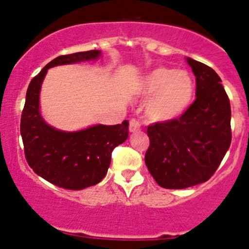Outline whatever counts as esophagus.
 <instances>
[{
    "label": "esophagus",
    "instance_id": "34e87169",
    "mask_svg": "<svg viewBox=\"0 0 249 249\" xmlns=\"http://www.w3.org/2000/svg\"><path fill=\"white\" fill-rule=\"evenodd\" d=\"M138 130H141V123L137 119H131L130 121V132H137Z\"/></svg>",
    "mask_w": 249,
    "mask_h": 249
}]
</instances>
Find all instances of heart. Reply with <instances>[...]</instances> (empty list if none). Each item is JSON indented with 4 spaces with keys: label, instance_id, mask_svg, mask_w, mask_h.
<instances>
[{
    "label": "heart",
    "instance_id": "obj_1",
    "mask_svg": "<svg viewBox=\"0 0 249 249\" xmlns=\"http://www.w3.org/2000/svg\"><path fill=\"white\" fill-rule=\"evenodd\" d=\"M138 92L150 96L145 116L152 123H168L179 118L190 107L194 96V82L186 70L157 68L142 77Z\"/></svg>",
    "mask_w": 249,
    "mask_h": 249
}]
</instances>
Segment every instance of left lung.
<instances>
[{"mask_svg":"<svg viewBox=\"0 0 249 249\" xmlns=\"http://www.w3.org/2000/svg\"><path fill=\"white\" fill-rule=\"evenodd\" d=\"M196 76V101L178 119L147 127L145 164L159 186L181 190L207 181L232 141L231 104L212 68L186 57Z\"/></svg>","mask_w":249,"mask_h":249,"instance_id":"obj_1","label":"left lung"}]
</instances>
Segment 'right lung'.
I'll return each mask as SVG.
<instances>
[{
	"label": "right lung",
	"mask_w": 249,
	"mask_h": 249,
	"mask_svg": "<svg viewBox=\"0 0 249 249\" xmlns=\"http://www.w3.org/2000/svg\"><path fill=\"white\" fill-rule=\"evenodd\" d=\"M101 56V50H91L56 57L34 77L27 90L21 118L25 158L37 176L67 190H83L102 181L113 148L127 139L128 122L96 124L78 131L58 130L42 117V83L50 68L96 61Z\"/></svg>",
	"instance_id": "add662e5"
}]
</instances>
